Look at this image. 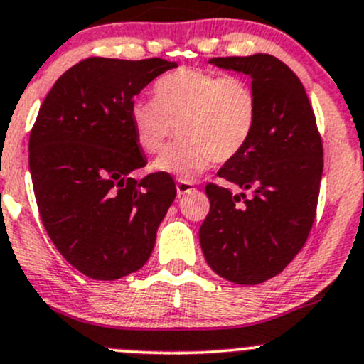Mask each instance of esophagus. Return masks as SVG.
Listing matches in <instances>:
<instances>
[{"mask_svg":"<svg viewBox=\"0 0 364 364\" xmlns=\"http://www.w3.org/2000/svg\"><path fill=\"white\" fill-rule=\"evenodd\" d=\"M176 190H178V196H183V193L186 192H192L193 185L190 181H183V179H179V181L176 183Z\"/></svg>","mask_w":364,"mask_h":364,"instance_id":"34e87169","label":"esophagus"}]
</instances>
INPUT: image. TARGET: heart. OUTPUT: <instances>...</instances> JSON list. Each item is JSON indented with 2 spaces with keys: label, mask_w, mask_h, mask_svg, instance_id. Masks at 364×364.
<instances>
[{
  "label": "heart",
  "mask_w": 364,
  "mask_h": 364,
  "mask_svg": "<svg viewBox=\"0 0 364 364\" xmlns=\"http://www.w3.org/2000/svg\"><path fill=\"white\" fill-rule=\"evenodd\" d=\"M259 119V97L248 79L199 68L165 73L153 86V100L130 107L135 142L155 155L176 128L178 141L155 160L161 174L193 179L213 161L236 159L248 146Z\"/></svg>",
  "instance_id": "obj_1"
}]
</instances>
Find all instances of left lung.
Here are the masks:
<instances>
[{
  "instance_id": "1",
  "label": "left lung",
  "mask_w": 364,
  "mask_h": 364,
  "mask_svg": "<svg viewBox=\"0 0 364 364\" xmlns=\"http://www.w3.org/2000/svg\"><path fill=\"white\" fill-rule=\"evenodd\" d=\"M209 63L252 77L259 119L247 148L220 178L252 192L205 185L208 216L199 229L205 262L240 285H257L289 266L306 243L317 213L322 139L303 84L269 54L213 58Z\"/></svg>"
}]
</instances>
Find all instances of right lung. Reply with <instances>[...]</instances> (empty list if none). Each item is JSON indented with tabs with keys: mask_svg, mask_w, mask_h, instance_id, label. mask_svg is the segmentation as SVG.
<instances>
[{
	"mask_svg": "<svg viewBox=\"0 0 364 364\" xmlns=\"http://www.w3.org/2000/svg\"><path fill=\"white\" fill-rule=\"evenodd\" d=\"M176 67L160 58L79 61L56 80L31 128L40 218L67 262L93 280H117L148 262L176 197L168 174L130 178L146 165L130 124L135 95Z\"/></svg>",
	"mask_w": 364,
	"mask_h": 364,
	"instance_id": "1",
	"label": "right lung"
}]
</instances>
